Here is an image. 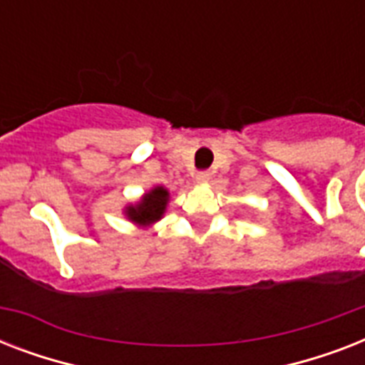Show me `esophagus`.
<instances>
[{
  "label": "esophagus",
  "mask_w": 365,
  "mask_h": 365,
  "mask_svg": "<svg viewBox=\"0 0 365 365\" xmlns=\"http://www.w3.org/2000/svg\"><path fill=\"white\" fill-rule=\"evenodd\" d=\"M195 180H197V183H208V182H210V172H208V170L197 172Z\"/></svg>",
  "instance_id": "esophagus-1"
}]
</instances>
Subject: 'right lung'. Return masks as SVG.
<instances>
[{"mask_svg": "<svg viewBox=\"0 0 365 365\" xmlns=\"http://www.w3.org/2000/svg\"><path fill=\"white\" fill-rule=\"evenodd\" d=\"M170 200V193L165 185H155L149 191L140 197L134 205H126L123 208V214L128 222H132L138 227L149 229L153 223L163 220Z\"/></svg>", "mask_w": 365, "mask_h": 365, "instance_id": "obj_1", "label": "right lung"}]
</instances>
